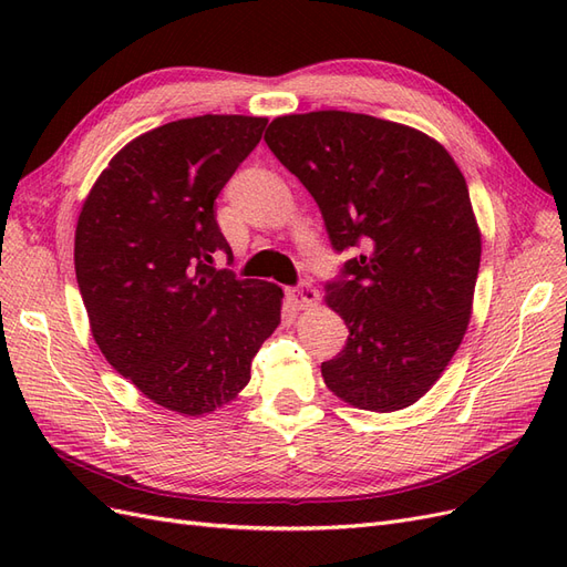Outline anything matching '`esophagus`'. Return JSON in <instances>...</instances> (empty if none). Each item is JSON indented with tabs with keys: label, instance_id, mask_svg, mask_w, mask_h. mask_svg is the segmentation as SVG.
Here are the masks:
<instances>
[{
	"label": "esophagus",
	"instance_id": "34e87169",
	"mask_svg": "<svg viewBox=\"0 0 567 567\" xmlns=\"http://www.w3.org/2000/svg\"><path fill=\"white\" fill-rule=\"evenodd\" d=\"M286 296H288L290 305L298 307V310H305V307H312V305H317V300H319L317 288H315L310 281H300L298 286L288 288Z\"/></svg>",
	"mask_w": 567,
	"mask_h": 567
}]
</instances>
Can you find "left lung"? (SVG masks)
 Wrapping results in <instances>:
<instances>
[{"label": "left lung", "instance_id": "left-lung-1", "mask_svg": "<svg viewBox=\"0 0 567 567\" xmlns=\"http://www.w3.org/2000/svg\"><path fill=\"white\" fill-rule=\"evenodd\" d=\"M265 142L317 200L336 252L326 281L348 340L321 375L369 411L414 404L468 329L480 231L466 179L435 140L390 120L317 111L271 120Z\"/></svg>", "mask_w": 567, "mask_h": 567}]
</instances>
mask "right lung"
<instances>
[{"label":"right lung","instance_id":"1","mask_svg":"<svg viewBox=\"0 0 567 567\" xmlns=\"http://www.w3.org/2000/svg\"><path fill=\"white\" fill-rule=\"evenodd\" d=\"M267 117L200 115L136 136L101 173L75 229V274L109 364L148 400L198 416L250 381L281 288L217 269L215 200Z\"/></svg>","mask_w":567,"mask_h":567}]
</instances>
